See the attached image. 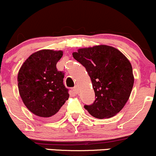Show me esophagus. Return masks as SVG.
<instances>
[{
	"label": "esophagus",
	"instance_id": "1",
	"mask_svg": "<svg viewBox=\"0 0 156 156\" xmlns=\"http://www.w3.org/2000/svg\"><path fill=\"white\" fill-rule=\"evenodd\" d=\"M73 91L75 94H78L79 93V89H78L77 86H74V87L73 88Z\"/></svg>",
	"mask_w": 156,
	"mask_h": 156
}]
</instances>
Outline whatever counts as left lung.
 Returning <instances> with one entry per match:
<instances>
[{
	"label": "left lung",
	"mask_w": 156,
	"mask_h": 156,
	"mask_svg": "<svg viewBox=\"0 0 156 156\" xmlns=\"http://www.w3.org/2000/svg\"><path fill=\"white\" fill-rule=\"evenodd\" d=\"M73 57L86 69L95 94L85 108L94 118H110L124 107L132 91L134 76L125 55L112 46L100 44L79 48Z\"/></svg>",
	"instance_id": "8db88e82"
}]
</instances>
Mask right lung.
Instances as JSON below:
<instances>
[{
	"label": "right lung",
	"mask_w": 156,
	"mask_h": 156,
	"mask_svg": "<svg viewBox=\"0 0 156 156\" xmlns=\"http://www.w3.org/2000/svg\"><path fill=\"white\" fill-rule=\"evenodd\" d=\"M62 51L43 49L32 54L21 66L17 76L20 95L26 107L36 116L55 118L68 99L64 73L56 64Z\"/></svg>",
	"instance_id": "add662e5"
}]
</instances>
